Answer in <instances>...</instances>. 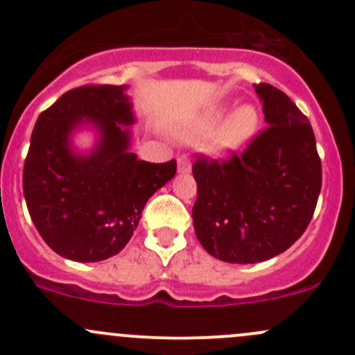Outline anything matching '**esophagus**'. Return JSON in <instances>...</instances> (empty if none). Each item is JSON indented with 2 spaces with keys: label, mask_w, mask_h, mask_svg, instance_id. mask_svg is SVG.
<instances>
[{
  "label": "esophagus",
  "mask_w": 355,
  "mask_h": 355,
  "mask_svg": "<svg viewBox=\"0 0 355 355\" xmlns=\"http://www.w3.org/2000/svg\"><path fill=\"white\" fill-rule=\"evenodd\" d=\"M177 170L180 175H187L191 173V161H189V157L185 156V154H182V156H178L177 159Z\"/></svg>",
  "instance_id": "obj_1"
}]
</instances>
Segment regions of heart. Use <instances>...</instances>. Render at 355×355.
<instances>
[{"label": "heart", "mask_w": 355, "mask_h": 355, "mask_svg": "<svg viewBox=\"0 0 355 355\" xmlns=\"http://www.w3.org/2000/svg\"><path fill=\"white\" fill-rule=\"evenodd\" d=\"M223 114H225L223 107L206 112L198 123H194V125L189 126L180 133V139L185 140V142H199V140L206 139L222 121ZM258 126H260V112H258V109L253 104L239 105L223 119L218 130L213 133L208 146H206V150L216 157L230 156L232 153L239 150L241 147L246 146L257 135Z\"/></svg>", "instance_id": "1"}]
</instances>
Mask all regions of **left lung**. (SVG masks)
Instances as JSON below:
<instances>
[{"label": "left lung", "instance_id": "obj_1", "mask_svg": "<svg viewBox=\"0 0 355 355\" xmlns=\"http://www.w3.org/2000/svg\"><path fill=\"white\" fill-rule=\"evenodd\" d=\"M267 128L241 156L199 157L192 208L199 243L227 263H257L286 251L307 229L322 170L309 119L272 85H254Z\"/></svg>", "mask_w": 355, "mask_h": 355}]
</instances>
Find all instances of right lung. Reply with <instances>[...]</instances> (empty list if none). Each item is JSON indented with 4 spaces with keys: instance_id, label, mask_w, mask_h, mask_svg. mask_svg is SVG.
<instances>
[{
    "instance_id": "1",
    "label": "right lung",
    "mask_w": 355,
    "mask_h": 355,
    "mask_svg": "<svg viewBox=\"0 0 355 355\" xmlns=\"http://www.w3.org/2000/svg\"><path fill=\"white\" fill-rule=\"evenodd\" d=\"M128 86L86 85L69 90L34 125L24 164V198L44 243L74 261L118 254L133 236L150 196L177 173V161L147 163L130 150L135 123ZM90 124V153L71 147V133Z\"/></svg>"
}]
</instances>
